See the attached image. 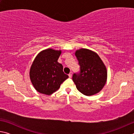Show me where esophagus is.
Wrapping results in <instances>:
<instances>
[{
    "label": "esophagus",
    "instance_id": "esophagus-1",
    "mask_svg": "<svg viewBox=\"0 0 134 134\" xmlns=\"http://www.w3.org/2000/svg\"><path fill=\"white\" fill-rule=\"evenodd\" d=\"M72 72H70V73L69 74V77H70V78H71V77H72Z\"/></svg>",
    "mask_w": 134,
    "mask_h": 134
}]
</instances>
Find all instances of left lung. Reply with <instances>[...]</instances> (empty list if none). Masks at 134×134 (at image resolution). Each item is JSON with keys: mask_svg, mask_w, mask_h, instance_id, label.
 Returning <instances> with one entry per match:
<instances>
[{"mask_svg": "<svg viewBox=\"0 0 134 134\" xmlns=\"http://www.w3.org/2000/svg\"><path fill=\"white\" fill-rule=\"evenodd\" d=\"M75 55L80 72L74 73L72 81L79 92L86 96H92L103 89L107 80V70L97 54L90 49L81 48Z\"/></svg>", "mask_w": 134, "mask_h": 134, "instance_id": "obj_1", "label": "left lung"}]
</instances>
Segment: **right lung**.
<instances>
[{
	"instance_id": "obj_1",
	"label": "right lung",
	"mask_w": 134,
	"mask_h": 134,
	"mask_svg": "<svg viewBox=\"0 0 134 134\" xmlns=\"http://www.w3.org/2000/svg\"><path fill=\"white\" fill-rule=\"evenodd\" d=\"M62 51L48 48L38 54L32 64L29 76L35 89L41 93L50 95L69 77L58 62Z\"/></svg>"
}]
</instances>
